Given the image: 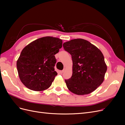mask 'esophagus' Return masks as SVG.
Instances as JSON below:
<instances>
[{
	"mask_svg": "<svg viewBox=\"0 0 125 125\" xmlns=\"http://www.w3.org/2000/svg\"><path fill=\"white\" fill-rule=\"evenodd\" d=\"M65 69H64L63 70H62V71H59V72H60V73H63V72L65 71Z\"/></svg>",
	"mask_w": 125,
	"mask_h": 125,
	"instance_id": "1",
	"label": "esophagus"
}]
</instances>
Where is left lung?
<instances>
[{
	"mask_svg": "<svg viewBox=\"0 0 125 125\" xmlns=\"http://www.w3.org/2000/svg\"><path fill=\"white\" fill-rule=\"evenodd\" d=\"M63 46L71 55L73 63L72 76L65 80L68 89L79 95L92 93L103 83L107 70L102 52L82 39L66 42Z\"/></svg>",
	"mask_w": 125,
	"mask_h": 125,
	"instance_id": "1",
	"label": "left lung"
}]
</instances>
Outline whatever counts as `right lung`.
<instances>
[{
	"mask_svg": "<svg viewBox=\"0 0 125 125\" xmlns=\"http://www.w3.org/2000/svg\"><path fill=\"white\" fill-rule=\"evenodd\" d=\"M62 44L61 39L45 36L33 41L22 50L17 67L20 80L26 88L35 91L50 88L57 75L54 69L55 55Z\"/></svg>",
	"mask_w": 125,
	"mask_h": 125,
	"instance_id": "right-lung-1",
	"label": "right lung"
}]
</instances>
